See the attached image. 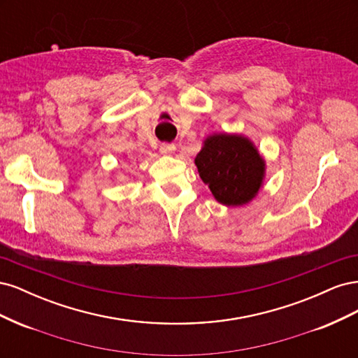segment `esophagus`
Here are the masks:
<instances>
[{
  "label": "esophagus",
  "mask_w": 358,
  "mask_h": 358,
  "mask_svg": "<svg viewBox=\"0 0 358 358\" xmlns=\"http://www.w3.org/2000/svg\"><path fill=\"white\" fill-rule=\"evenodd\" d=\"M175 150H176V146H175V145L162 143V145L159 146V152H161V154H164V155H171V154H175Z\"/></svg>",
  "instance_id": "34e87169"
}]
</instances>
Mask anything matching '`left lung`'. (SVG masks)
Segmentation results:
<instances>
[{"label":"left lung","mask_w":358,"mask_h":358,"mask_svg":"<svg viewBox=\"0 0 358 358\" xmlns=\"http://www.w3.org/2000/svg\"><path fill=\"white\" fill-rule=\"evenodd\" d=\"M194 162L215 200L224 206L236 208L252 201L263 187L266 161L242 134L206 137Z\"/></svg>","instance_id":"obj_1"}]
</instances>
